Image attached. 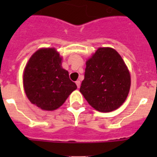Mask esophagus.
Wrapping results in <instances>:
<instances>
[{"instance_id":"obj_1","label":"esophagus","mask_w":157,"mask_h":157,"mask_svg":"<svg viewBox=\"0 0 157 157\" xmlns=\"http://www.w3.org/2000/svg\"><path fill=\"white\" fill-rule=\"evenodd\" d=\"M75 83H76V85H77L78 88H79L80 85H81V82H80L79 80H77V81L75 82Z\"/></svg>"}]
</instances>
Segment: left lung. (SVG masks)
<instances>
[{"mask_svg": "<svg viewBox=\"0 0 157 157\" xmlns=\"http://www.w3.org/2000/svg\"><path fill=\"white\" fill-rule=\"evenodd\" d=\"M80 92L90 105L101 112L120 108L130 88V75L114 48H99L87 59Z\"/></svg>", "mask_w": 157, "mask_h": 157, "instance_id": "8db88e82", "label": "left lung"}]
</instances>
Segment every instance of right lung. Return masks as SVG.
Instances as JSON below:
<instances>
[{
  "label": "right lung",
  "instance_id": "1",
  "mask_svg": "<svg viewBox=\"0 0 157 157\" xmlns=\"http://www.w3.org/2000/svg\"><path fill=\"white\" fill-rule=\"evenodd\" d=\"M62 57L54 48L36 51L25 67L23 86L27 98L42 110L61 106L77 86L61 66Z\"/></svg>",
  "mask_w": 157,
  "mask_h": 157
}]
</instances>
